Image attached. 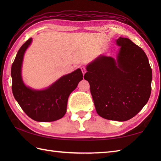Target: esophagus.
<instances>
[{
	"label": "esophagus",
	"mask_w": 161,
	"mask_h": 161,
	"mask_svg": "<svg viewBox=\"0 0 161 161\" xmlns=\"http://www.w3.org/2000/svg\"><path fill=\"white\" fill-rule=\"evenodd\" d=\"M81 72H82V73H83V75H84L85 73H86V68H85L84 67H81Z\"/></svg>",
	"instance_id": "esophagus-1"
}]
</instances>
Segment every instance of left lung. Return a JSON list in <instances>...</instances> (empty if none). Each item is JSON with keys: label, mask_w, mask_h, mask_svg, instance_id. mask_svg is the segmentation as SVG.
Here are the masks:
<instances>
[{"label": "left lung", "mask_w": 161, "mask_h": 161, "mask_svg": "<svg viewBox=\"0 0 161 161\" xmlns=\"http://www.w3.org/2000/svg\"><path fill=\"white\" fill-rule=\"evenodd\" d=\"M115 43L119 47L115 59L97 57L86 66L84 79L90 84L97 114L123 122L134 117L147 103L152 70L141 47L124 37Z\"/></svg>", "instance_id": "left-lung-1"}]
</instances>
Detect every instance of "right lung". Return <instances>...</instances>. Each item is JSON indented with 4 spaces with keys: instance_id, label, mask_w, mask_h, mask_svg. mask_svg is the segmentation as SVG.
I'll list each match as a JSON object with an SVG mask.
<instances>
[{
    "instance_id": "add662e5",
    "label": "right lung",
    "mask_w": 161,
    "mask_h": 161,
    "mask_svg": "<svg viewBox=\"0 0 161 161\" xmlns=\"http://www.w3.org/2000/svg\"><path fill=\"white\" fill-rule=\"evenodd\" d=\"M32 42L30 38L20 47L12 64V93L20 107L30 118L37 122L55 121L66 114L68 97L83 80V74L80 68H77L43 89L28 86L22 78V65L24 54Z\"/></svg>"
}]
</instances>
